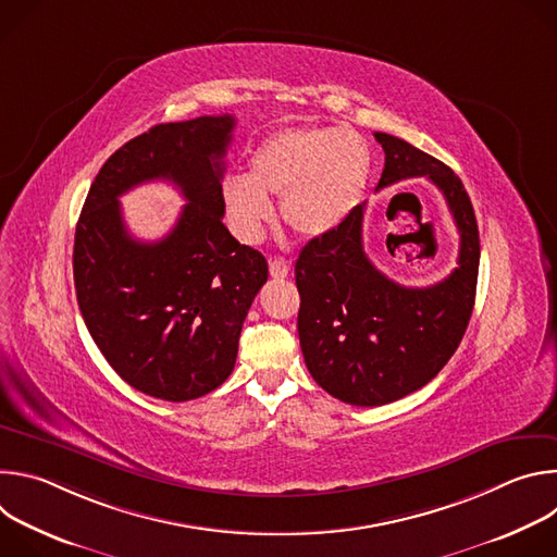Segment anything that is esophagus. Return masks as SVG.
<instances>
[{"label":"esophagus","mask_w":557,"mask_h":557,"mask_svg":"<svg viewBox=\"0 0 557 557\" xmlns=\"http://www.w3.org/2000/svg\"><path fill=\"white\" fill-rule=\"evenodd\" d=\"M269 273H271V277H275V280H284V277H288V273H290V264H288L286 260H271V262H269Z\"/></svg>","instance_id":"obj_1"}]
</instances>
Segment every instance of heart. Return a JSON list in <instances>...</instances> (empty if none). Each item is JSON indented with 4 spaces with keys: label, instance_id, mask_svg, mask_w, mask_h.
I'll list each match as a JSON object with an SVG mask.
<instances>
[{
    "label": "heart",
    "instance_id": "obj_1",
    "mask_svg": "<svg viewBox=\"0 0 557 557\" xmlns=\"http://www.w3.org/2000/svg\"><path fill=\"white\" fill-rule=\"evenodd\" d=\"M372 170L368 143L350 129L295 127L267 136L247 176L222 181V202L237 237L256 243L280 198L284 224L301 237L339 228L361 205Z\"/></svg>",
    "mask_w": 557,
    "mask_h": 557
}]
</instances>
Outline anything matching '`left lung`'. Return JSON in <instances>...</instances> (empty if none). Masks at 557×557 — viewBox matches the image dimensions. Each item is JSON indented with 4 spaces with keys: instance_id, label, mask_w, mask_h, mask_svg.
<instances>
[{
    "instance_id": "8db88e82",
    "label": "left lung",
    "mask_w": 557,
    "mask_h": 557,
    "mask_svg": "<svg viewBox=\"0 0 557 557\" xmlns=\"http://www.w3.org/2000/svg\"><path fill=\"white\" fill-rule=\"evenodd\" d=\"M385 151L376 189L406 178L432 181L460 233L458 267L425 288L385 277L361 243L363 209L310 240L295 262L297 333L312 379L335 399L372 408L430 383L456 352L473 310L481 237L460 178L404 138L374 132Z\"/></svg>"
}]
</instances>
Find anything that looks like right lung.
<instances>
[{"label":"right lung","instance_id":"right-lung-1","mask_svg":"<svg viewBox=\"0 0 557 557\" xmlns=\"http://www.w3.org/2000/svg\"><path fill=\"white\" fill-rule=\"evenodd\" d=\"M235 119L161 123L127 140L97 174L74 233L84 322L116 374L163 401H191L233 372L237 339L269 277L264 256L222 222L224 153ZM170 180L188 205L158 244L128 235L117 196Z\"/></svg>","mask_w":557,"mask_h":557}]
</instances>
